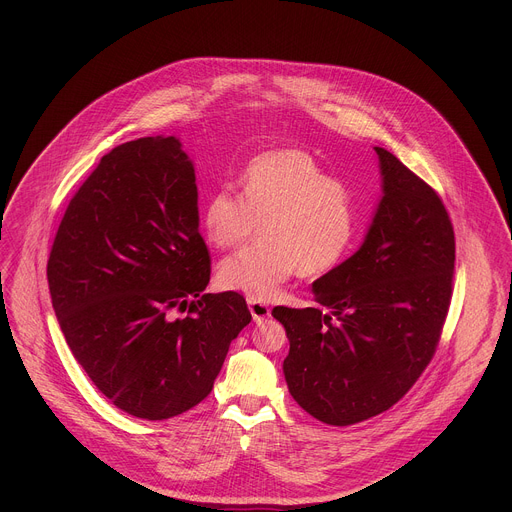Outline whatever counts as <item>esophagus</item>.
Wrapping results in <instances>:
<instances>
[{"label": "esophagus", "instance_id": "1", "mask_svg": "<svg viewBox=\"0 0 512 512\" xmlns=\"http://www.w3.org/2000/svg\"><path fill=\"white\" fill-rule=\"evenodd\" d=\"M247 304H249V312H251V316H253V320H255L257 324H261L263 320H267V318L271 316V308H269L265 302L249 300Z\"/></svg>", "mask_w": 512, "mask_h": 512}]
</instances>
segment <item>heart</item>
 I'll return each mask as SVG.
<instances>
[{
  "label": "heart",
  "instance_id": "obj_1",
  "mask_svg": "<svg viewBox=\"0 0 512 512\" xmlns=\"http://www.w3.org/2000/svg\"><path fill=\"white\" fill-rule=\"evenodd\" d=\"M352 190L330 178L318 160L296 148L255 156L241 176V196L214 190L200 214L206 241L216 249H239L255 229L261 243L218 265L225 289L251 300H273L298 271L318 277L346 257L356 235Z\"/></svg>",
  "mask_w": 512,
  "mask_h": 512
}]
</instances>
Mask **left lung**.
Instances as JSON below:
<instances>
[{
  "mask_svg": "<svg viewBox=\"0 0 512 512\" xmlns=\"http://www.w3.org/2000/svg\"><path fill=\"white\" fill-rule=\"evenodd\" d=\"M383 196L354 255L312 283L318 308H273L287 389L328 425L393 407L429 364L452 298L450 216L421 178L375 148Z\"/></svg>",
  "mask_w": 512,
  "mask_h": 512,
  "instance_id": "obj_1",
  "label": "left lung"
}]
</instances>
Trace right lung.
I'll use <instances>...</instances> for the list:
<instances>
[{
	"label": "right lung",
	"mask_w": 512,
	"mask_h": 512,
	"mask_svg": "<svg viewBox=\"0 0 512 512\" xmlns=\"http://www.w3.org/2000/svg\"><path fill=\"white\" fill-rule=\"evenodd\" d=\"M198 225L194 164L180 139L139 137L101 158L50 251L52 308L72 356L139 419H170L206 399L251 322L237 291L202 294L210 255Z\"/></svg>",
	"instance_id": "add662e5"
}]
</instances>
